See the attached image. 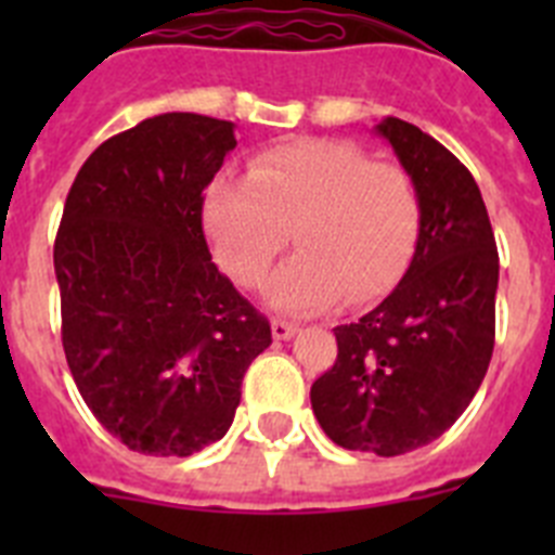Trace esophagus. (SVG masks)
I'll return each instance as SVG.
<instances>
[{
	"label": "esophagus",
	"mask_w": 555,
	"mask_h": 555,
	"mask_svg": "<svg viewBox=\"0 0 555 555\" xmlns=\"http://www.w3.org/2000/svg\"><path fill=\"white\" fill-rule=\"evenodd\" d=\"M294 333H297V325H294V322H286V320L272 322V336L278 338V341H286V338H292Z\"/></svg>",
	"instance_id": "esophagus-1"
}]
</instances>
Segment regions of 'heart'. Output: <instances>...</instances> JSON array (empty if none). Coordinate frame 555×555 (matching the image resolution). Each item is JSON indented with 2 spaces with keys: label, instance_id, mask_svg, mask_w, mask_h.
<instances>
[{
  "label": "heart",
  "instance_id": "b5f03b06",
  "mask_svg": "<svg viewBox=\"0 0 555 555\" xmlns=\"http://www.w3.org/2000/svg\"><path fill=\"white\" fill-rule=\"evenodd\" d=\"M217 261L238 286L267 281L288 235L294 255L269 286L278 311L313 313L370 302L405 272L420 233V197L409 171L370 160L350 141L306 139L274 146L247 180H219L205 199Z\"/></svg>",
  "mask_w": 555,
  "mask_h": 555
}]
</instances>
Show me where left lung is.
Returning a JSON list of instances; mask_svg holds the SVG:
<instances>
[{"label":"left lung","mask_w":555,"mask_h":555,"mask_svg":"<svg viewBox=\"0 0 555 555\" xmlns=\"http://www.w3.org/2000/svg\"><path fill=\"white\" fill-rule=\"evenodd\" d=\"M375 130L420 197L416 249L380 306L333 331L336 364L313 380L311 405L338 448L403 455L439 439L487 375L500 258L467 166L403 119Z\"/></svg>","instance_id":"obj_1"}]
</instances>
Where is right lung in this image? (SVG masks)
<instances>
[{"mask_svg":"<svg viewBox=\"0 0 555 555\" xmlns=\"http://www.w3.org/2000/svg\"><path fill=\"white\" fill-rule=\"evenodd\" d=\"M233 121L160 113L96 146L55 238L61 336L82 400L121 444L191 455L233 423L272 327L210 261L203 191Z\"/></svg>","mask_w":555,"mask_h":555,"instance_id":"1","label":"right lung"}]
</instances>
